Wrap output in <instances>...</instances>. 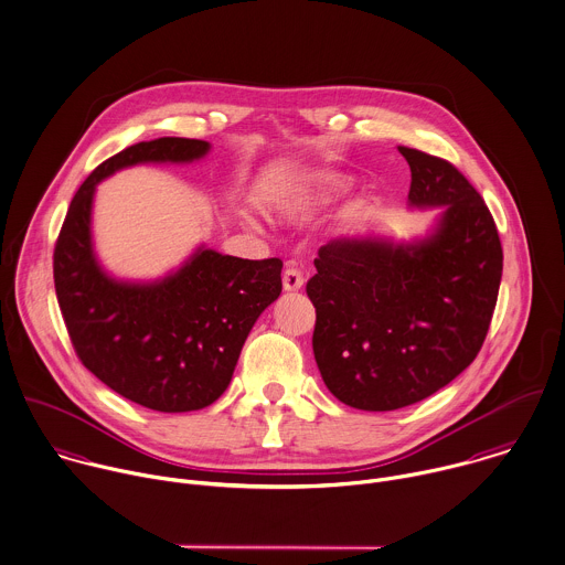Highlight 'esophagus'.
I'll list each match as a JSON object with an SVG mask.
<instances>
[{
	"label": "esophagus",
	"instance_id": "1",
	"mask_svg": "<svg viewBox=\"0 0 565 565\" xmlns=\"http://www.w3.org/2000/svg\"><path fill=\"white\" fill-rule=\"evenodd\" d=\"M302 285H305L302 271L296 269V267H287L285 274H282V287H285V291H298V289H302Z\"/></svg>",
	"mask_w": 565,
	"mask_h": 565
}]
</instances>
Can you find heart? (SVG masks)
I'll list each match as a JSON object with an SVG mask.
<instances>
[{"label": "heart", "instance_id": "b5f03b06", "mask_svg": "<svg viewBox=\"0 0 565 565\" xmlns=\"http://www.w3.org/2000/svg\"><path fill=\"white\" fill-rule=\"evenodd\" d=\"M351 189L349 178L333 171H316L291 178L267 196V207L287 221H305L318 210L331 205Z\"/></svg>", "mask_w": 565, "mask_h": 565}]
</instances>
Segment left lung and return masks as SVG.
<instances>
[{
  "label": "left lung",
  "instance_id": "8db88e82",
  "mask_svg": "<svg viewBox=\"0 0 565 565\" xmlns=\"http://www.w3.org/2000/svg\"><path fill=\"white\" fill-rule=\"evenodd\" d=\"M412 207H440L420 241L340 236L318 249L307 282L313 355L342 403L387 412L427 398L480 353L502 280L495 221L447 160L398 147Z\"/></svg>",
  "mask_w": 565,
  "mask_h": 565
}]
</instances>
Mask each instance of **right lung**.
Wrapping results in <instances>:
<instances>
[{
  "label": "right lung",
  "mask_w": 565,
  "mask_h": 565,
  "mask_svg": "<svg viewBox=\"0 0 565 565\" xmlns=\"http://www.w3.org/2000/svg\"><path fill=\"white\" fill-rule=\"evenodd\" d=\"M203 140L158 138L103 162L74 194L54 247V289L83 366L125 398L158 412L214 403L258 316L280 296V258L247 260L199 247L153 282L111 278L94 254L96 186L136 164H186Z\"/></svg>",
  "instance_id": "obj_1"
}]
</instances>
